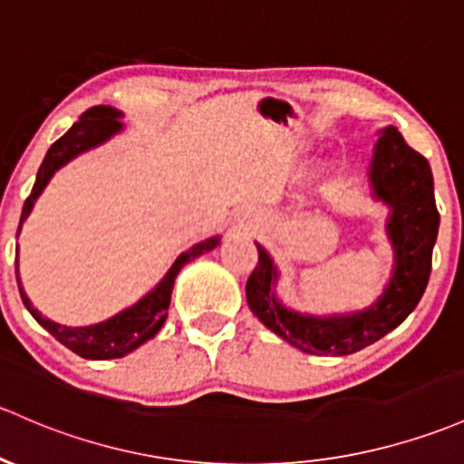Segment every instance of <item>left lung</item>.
Instances as JSON below:
<instances>
[{
	"label": "left lung",
	"instance_id": "obj_1",
	"mask_svg": "<svg viewBox=\"0 0 464 464\" xmlns=\"http://www.w3.org/2000/svg\"><path fill=\"white\" fill-rule=\"evenodd\" d=\"M370 181L373 198L392 210L387 237L393 247V272L378 301L365 310L312 316L285 307L274 294L276 266L256 243L258 263L246 283L247 305L267 330L301 352L345 356L362 350L401 325L425 294L440 226L430 161L407 146L396 128L387 126L373 146Z\"/></svg>",
	"mask_w": 464,
	"mask_h": 464
}]
</instances>
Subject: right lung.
Listing matches in <instances>:
<instances>
[{
    "mask_svg": "<svg viewBox=\"0 0 464 464\" xmlns=\"http://www.w3.org/2000/svg\"><path fill=\"white\" fill-rule=\"evenodd\" d=\"M119 119H121V112L114 111V108L94 106L91 111L83 112L82 117H79V121L72 123L71 130L63 134L62 139H57V141L53 143L51 150L46 152V159H44V163L39 166L31 197L26 198V203H24L22 208L19 230H22V223L28 218L34 201H37L39 194L44 192V188L48 186L53 174L62 166H66L71 159L102 146L103 141H108V139L114 137L117 132H121L123 123L119 121ZM218 241H221V237L206 238V241L192 246L190 250L179 254V258L172 263V267L168 270L166 276L161 278V283H159L152 292H148L141 301H137L134 305L128 307V310L114 314L108 321L94 323V325L88 327L59 325V323L51 321V318L42 316V312L34 310L31 298L24 292L22 281H19L17 261H14V274H17V285L19 294H22L24 305H26V310L33 314V318L44 327V330L51 332L62 345H66L68 350L79 353L82 358L108 361V358L126 356V353L137 350L139 345L150 341L152 336H157V332L161 330L163 323H166L168 318V307H170V296L177 274L181 272V267L186 266V263L194 261V258L201 256V254L214 250V247L218 246Z\"/></svg>",
    "mask_w": 464,
    "mask_h": 464,
    "instance_id": "add662e5",
    "label": "right lung"
}]
</instances>
